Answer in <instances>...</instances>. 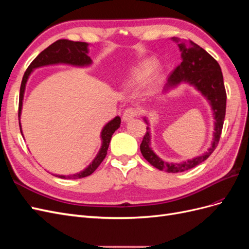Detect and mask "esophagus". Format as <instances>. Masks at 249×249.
I'll list each match as a JSON object with an SVG mask.
<instances>
[{"label":"esophagus","mask_w":249,"mask_h":249,"mask_svg":"<svg viewBox=\"0 0 249 249\" xmlns=\"http://www.w3.org/2000/svg\"><path fill=\"white\" fill-rule=\"evenodd\" d=\"M138 114V110L136 108H127L124 110V115H123V118L124 122H127V120H131L133 119L134 117H136Z\"/></svg>","instance_id":"34e87169"}]
</instances>
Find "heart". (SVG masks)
<instances>
[{
    "mask_svg": "<svg viewBox=\"0 0 249 249\" xmlns=\"http://www.w3.org/2000/svg\"><path fill=\"white\" fill-rule=\"evenodd\" d=\"M156 67L155 61H144L132 71L131 82L132 84H143L145 83Z\"/></svg>",
    "mask_w": 249,
    "mask_h": 249,
    "instance_id": "b5f03b06",
    "label": "heart"
}]
</instances>
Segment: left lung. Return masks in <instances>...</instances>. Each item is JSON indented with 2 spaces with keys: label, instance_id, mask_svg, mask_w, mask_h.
Here are the masks:
<instances>
[{
  "label": "left lung",
  "instance_id": "obj_1",
  "mask_svg": "<svg viewBox=\"0 0 249 249\" xmlns=\"http://www.w3.org/2000/svg\"><path fill=\"white\" fill-rule=\"evenodd\" d=\"M178 48L182 51L183 61L170 73L165 90L175 87L182 82H188L194 85L210 102L214 111L216 123L213 143L208 152L183 163H166L157 157L149 147L150 136L147 131L148 127H146V133L140 144L142 156L154 167L172 173L183 172L197 166L198 164L206 161L214 152L219 143L225 117V108H227V92H225L220 65L208 52L192 40L180 42Z\"/></svg>",
  "mask_w": 249,
  "mask_h": 249
}]
</instances>
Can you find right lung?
I'll return each instance as SVG.
<instances>
[{
	"label": "right lung",
	"instance_id": "right-lung-1",
	"mask_svg": "<svg viewBox=\"0 0 249 249\" xmlns=\"http://www.w3.org/2000/svg\"><path fill=\"white\" fill-rule=\"evenodd\" d=\"M87 47L88 44L86 42L71 41L69 39H59L54 43H52L51 46H49L46 50H43L40 54L33 60L31 64L28 66L27 71H25L24 77H22L20 90H19L18 124H19L20 133H21V127L19 123V116H20V111L22 106V97H24L27 80L31 71L34 69H36V67L49 65V64H57V63H67V64L79 65V66L88 65L91 63V59H90L89 56H87V53H88ZM119 125H120V117L116 116L114 119H112L110 123H108L104 126V129L102 131V140H103L102 148L100 149L99 154H97L92 163L90 164L85 170H83L72 176H56V175L54 176L60 178L77 179V178H86L91 175V173H93V171L100 166L101 163L104 161L105 158H106L112 135L118 129Z\"/></svg>",
	"mask_w": 249,
	"mask_h": 249
}]
</instances>
